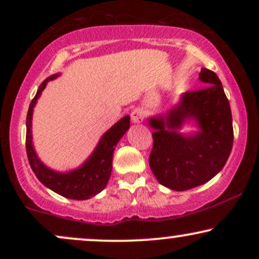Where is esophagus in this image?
I'll use <instances>...</instances> for the list:
<instances>
[{"label": "esophagus", "instance_id": "esophagus-1", "mask_svg": "<svg viewBox=\"0 0 259 259\" xmlns=\"http://www.w3.org/2000/svg\"><path fill=\"white\" fill-rule=\"evenodd\" d=\"M132 120L134 123H142V120H144V113H142L141 109H134L132 112Z\"/></svg>", "mask_w": 259, "mask_h": 259}]
</instances>
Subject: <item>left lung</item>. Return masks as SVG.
Masks as SVG:
<instances>
[{"label": "left lung", "mask_w": 259, "mask_h": 259, "mask_svg": "<svg viewBox=\"0 0 259 259\" xmlns=\"http://www.w3.org/2000/svg\"><path fill=\"white\" fill-rule=\"evenodd\" d=\"M198 76L204 88L184 95L168 114L150 119L156 129L150 167L159 184L175 191L194 189L215 177L233 148V117L221 80L207 68ZM190 117L195 118L201 132L183 137L176 130Z\"/></svg>", "instance_id": "8db88e82"}]
</instances>
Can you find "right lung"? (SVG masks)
<instances>
[{
	"label": "right lung",
	"mask_w": 259,
	"mask_h": 259,
	"mask_svg": "<svg viewBox=\"0 0 259 259\" xmlns=\"http://www.w3.org/2000/svg\"><path fill=\"white\" fill-rule=\"evenodd\" d=\"M55 78H57V74L45 80L38 88L35 97L31 100L30 106H29L28 115H26V154H28V159L32 171L45 186L51 189L52 191L57 192L58 195L63 196V197L72 198V200H88V198L102 191L108 183L112 171L113 152H114L115 145L129 129L130 117L126 115V117L121 118L117 124H114L102 136L90 158L86 160L85 164H82L79 169L65 174L51 170V169L45 167L38 160L34 147H32L31 117L32 108H34L35 103H36L38 96L46 86L47 81Z\"/></svg>",
	"instance_id": "right-lung-1"
}]
</instances>
